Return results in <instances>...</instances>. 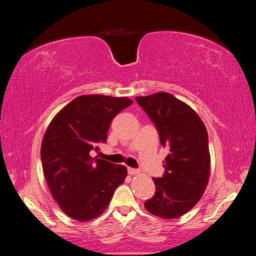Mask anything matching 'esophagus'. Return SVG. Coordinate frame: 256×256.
Segmentation results:
<instances>
[{
    "label": "esophagus",
    "instance_id": "1",
    "mask_svg": "<svg viewBox=\"0 0 256 256\" xmlns=\"http://www.w3.org/2000/svg\"><path fill=\"white\" fill-rule=\"evenodd\" d=\"M128 173H129V175H138V174H140V171H138V168H128Z\"/></svg>",
    "mask_w": 256,
    "mask_h": 256
}]
</instances>
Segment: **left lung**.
I'll return each instance as SVG.
<instances>
[{
	"mask_svg": "<svg viewBox=\"0 0 256 256\" xmlns=\"http://www.w3.org/2000/svg\"><path fill=\"white\" fill-rule=\"evenodd\" d=\"M136 100L156 126L161 145L168 150L164 174L152 178L156 193L144 206L160 218H178L198 202L208 184L210 154L206 127L192 108L168 92Z\"/></svg>",
	"mask_w": 256,
	"mask_h": 256,
	"instance_id": "left-lung-1",
	"label": "left lung"
}]
</instances>
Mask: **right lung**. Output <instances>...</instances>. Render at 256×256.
Masks as SVG:
<instances>
[{
    "mask_svg": "<svg viewBox=\"0 0 256 256\" xmlns=\"http://www.w3.org/2000/svg\"><path fill=\"white\" fill-rule=\"evenodd\" d=\"M132 102L126 97L82 95L54 116L46 130L40 150L44 178L70 218H97L125 180V166L92 158L90 152L106 143L112 120Z\"/></svg>",
    "mask_w": 256,
    "mask_h": 256,
    "instance_id": "right-lung-1",
    "label": "right lung"
}]
</instances>
